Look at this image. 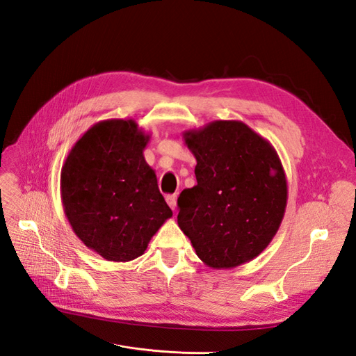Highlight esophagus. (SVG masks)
Segmentation results:
<instances>
[{
  "label": "esophagus",
  "instance_id": "obj_1",
  "mask_svg": "<svg viewBox=\"0 0 356 356\" xmlns=\"http://www.w3.org/2000/svg\"><path fill=\"white\" fill-rule=\"evenodd\" d=\"M166 202H168V204L170 207V209L172 211H177V195H168L166 196Z\"/></svg>",
  "mask_w": 356,
  "mask_h": 356
}]
</instances>
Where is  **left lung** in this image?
Instances as JSON below:
<instances>
[{
  "label": "left lung",
  "mask_w": 356,
  "mask_h": 356,
  "mask_svg": "<svg viewBox=\"0 0 356 356\" xmlns=\"http://www.w3.org/2000/svg\"><path fill=\"white\" fill-rule=\"evenodd\" d=\"M182 136L197 161V186L178 197L179 229L208 267L254 260L275 238L286 208L276 149L239 120H215Z\"/></svg>",
  "instance_id": "obj_1"
}]
</instances>
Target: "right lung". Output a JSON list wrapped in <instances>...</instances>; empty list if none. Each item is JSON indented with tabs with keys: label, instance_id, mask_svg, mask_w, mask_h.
<instances>
[{
	"label": "right lung",
	"instance_id": "add662e5",
	"mask_svg": "<svg viewBox=\"0 0 356 356\" xmlns=\"http://www.w3.org/2000/svg\"><path fill=\"white\" fill-rule=\"evenodd\" d=\"M148 141L134 118L102 120L74 144L60 170L62 204L74 233L108 261L143 255L172 217L144 159Z\"/></svg>",
	"mask_w": 356,
	"mask_h": 356
}]
</instances>
